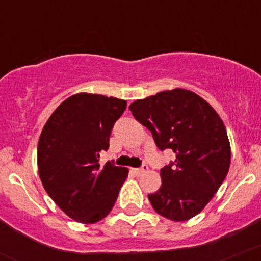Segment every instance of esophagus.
<instances>
[{
    "label": "esophagus",
    "instance_id": "esophagus-1",
    "mask_svg": "<svg viewBox=\"0 0 261 261\" xmlns=\"http://www.w3.org/2000/svg\"><path fill=\"white\" fill-rule=\"evenodd\" d=\"M147 170H148V166L147 165H142V167H139V168H133V173L134 174H137V176H141L142 173H144V172H146Z\"/></svg>",
    "mask_w": 261,
    "mask_h": 261
}]
</instances>
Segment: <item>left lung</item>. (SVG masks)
Listing matches in <instances>:
<instances>
[{"label":"left lung","instance_id":"left-lung-1","mask_svg":"<svg viewBox=\"0 0 261 261\" xmlns=\"http://www.w3.org/2000/svg\"><path fill=\"white\" fill-rule=\"evenodd\" d=\"M129 109L150 130L158 149L176 154L161 170L162 185L148 195L150 205L172 221L196 216L229 172L231 150L221 118L207 101L186 89L161 91L136 100Z\"/></svg>","mask_w":261,"mask_h":261}]
</instances>
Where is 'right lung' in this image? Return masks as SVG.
I'll return each mask as SVG.
<instances>
[{
  "label": "right lung",
  "instance_id": "obj_1",
  "mask_svg": "<svg viewBox=\"0 0 261 261\" xmlns=\"http://www.w3.org/2000/svg\"><path fill=\"white\" fill-rule=\"evenodd\" d=\"M127 101L79 93L64 100L45 124L37 146V166L45 190L69 217L83 224L111 212L128 170L99 154L108 150L115 122Z\"/></svg>",
  "mask_w": 261,
  "mask_h": 261
}]
</instances>
